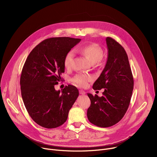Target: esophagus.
<instances>
[{"label": "esophagus", "instance_id": "esophagus-1", "mask_svg": "<svg viewBox=\"0 0 157 157\" xmlns=\"http://www.w3.org/2000/svg\"><path fill=\"white\" fill-rule=\"evenodd\" d=\"M79 94L81 95H85L86 94V92L85 91H83V90H79Z\"/></svg>", "mask_w": 157, "mask_h": 157}]
</instances>
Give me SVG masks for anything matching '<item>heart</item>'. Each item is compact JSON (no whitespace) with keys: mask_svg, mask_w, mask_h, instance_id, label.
Masks as SVG:
<instances>
[{"mask_svg":"<svg viewBox=\"0 0 157 157\" xmlns=\"http://www.w3.org/2000/svg\"><path fill=\"white\" fill-rule=\"evenodd\" d=\"M78 50L93 64L99 62L102 59L104 55L102 49L95 43L81 46L78 49ZM74 58V53L72 50L68 52L65 55L63 60V64L65 68L70 69L71 67ZM72 80L75 85L83 88L88 85L89 81L92 80V77L85 74L79 73L76 74Z\"/></svg>","mask_w":157,"mask_h":157,"instance_id":"1","label":"heart"}]
</instances>
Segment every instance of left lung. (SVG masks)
Instances as JSON below:
<instances>
[{
  "mask_svg": "<svg viewBox=\"0 0 157 157\" xmlns=\"http://www.w3.org/2000/svg\"><path fill=\"white\" fill-rule=\"evenodd\" d=\"M108 60L100 76L93 85L95 90L104 88L102 97L88 94L91 104L87 117L100 127H111L124 117L130 104L134 79L125 49L111 37L105 39Z\"/></svg>",
  "mask_w": 157,
  "mask_h": 157,
  "instance_id": "left-lung-1",
  "label": "left lung"
}]
</instances>
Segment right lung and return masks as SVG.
Instances as JSON below:
<instances>
[{"label": "right lung", "mask_w": 157, "mask_h": 157, "mask_svg": "<svg viewBox=\"0 0 157 157\" xmlns=\"http://www.w3.org/2000/svg\"><path fill=\"white\" fill-rule=\"evenodd\" d=\"M80 41L68 37L46 39L32 49L25 62L20 77L21 97L30 117L41 127L63 125L79 95L76 86L69 85L60 92L55 85L65 71V55Z\"/></svg>", "instance_id": "1"}]
</instances>
